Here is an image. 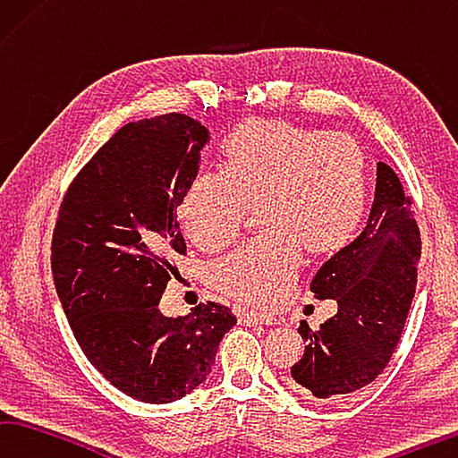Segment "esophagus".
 Here are the masks:
<instances>
[{
	"label": "esophagus",
	"mask_w": 458,
	"mask_h": 458,
	"mask_svg": "<svg viewBox=\"0 0 458 458\" xmlns=\"http://www.w3.org/2000/svg\"><path fill=\"white\" fill-rule=\"evenodd\" d=\"M239 322L247 324V326H269V324H276L274 318H267V316H261V314H255V311H239Z\"/></svg>",
	"instance_id": "esophagus-1"
}]
</instances>
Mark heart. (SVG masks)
Here are the masks:
<instances>
[{"label": "heart", "mask_w": 458, "mask_h": 458, "mask_svg": "<svg viewBox=\"0 0 458 458\" xmlns=\"http://www.w3.org/2000/svg\"><path fill=\"white\" fill-rule=\"evenodd\" d=\"M221 171L197 174L179 219L191 242L219 251L258 207L263 235L215 263L216 292L274 308L290 292L303 250L330 258L358 233L368 205V157L354 136L284 118L243 120L221 147Z\"/></svg>", "instance_id": "1"}]
</instances>
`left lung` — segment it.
<instances>
[{"label":"left lung","mask_w":458,"mask_h":458,"mask_svg":"<svg viewBox=\"0 0 458 458\" xmlns=\"http://www.w3.org/2000/svg\"><path fill=\"white\" fill-rule=\"evenodd\" d=\"M412 200L388 165L378 163L374 203L362 233L326 261L311 282L316 300H335L338 314L319 330L301 324L308 342L292 378L306 396L334 398L374 382L403 335L416 290L420 233Z\"/></svg>","instance_id":"1"}]
</instances>
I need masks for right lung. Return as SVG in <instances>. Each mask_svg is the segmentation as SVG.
Returning a JSON list of instances; mask_svg holds the SVG:
<instances>
[{
    "label": "right lung",
    "instance_id": "right-lung-1",
    "mask_svg": "<svg viewBox=\"0 0 458 458\" xmlns=\"http://www.w3.org/2000/svg\"><path fill=\"white\" fill-rule=\"evenodd\" d=\"M208 132L184 114L128 123L80 168L52 233V276L74 338L126 396L168 404L195 390L237 318L223 303L166 318L158 301L187 255L176 208Z\"/></svg>",
    "mask_w": 458,
    "mask_h": 458
}]
</instances>
